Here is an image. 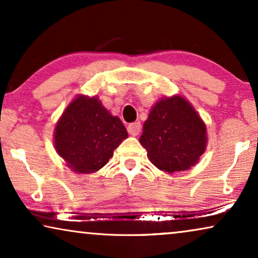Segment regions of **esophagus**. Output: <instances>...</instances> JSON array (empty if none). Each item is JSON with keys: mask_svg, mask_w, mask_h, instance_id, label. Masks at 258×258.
Here are the masks:
<instances>
[{"mask_svg": "<svg viewBox=\"0 0 258 258\" xmlns=\"http://www.w3.org/2000/svg\"><path fill=\"white\" fill-rule=\"evenodd\" d=\"M141 128H142V126H141L140 122L130 123V124L128 125V133L133 136H137L141 132Z\"/></svg>", "mask_w": 258, "mask_h": 258, "instance_id": "esophagus-1", "label": "esophagus"}]
</instances>
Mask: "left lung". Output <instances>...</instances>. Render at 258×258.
Returning <instances> with one entry per match:
<instances>
[{
  "label": "left lung",
  "mask_w": 258,
  "mask_h": 258,
  "mask_svg": "<svg viewBox=\"0 0 258 258\" xmlns=\"http://www.w3.org/2000/svg\"><path fill=\"white\" fill-rule=\"evenodd\" d=\"M207 141L202 118L179 95L156 102L140 137L151 163L168 174L195 165L206 150Z\"/></svg>",
  "instance_id": "1"
}]
</instances>
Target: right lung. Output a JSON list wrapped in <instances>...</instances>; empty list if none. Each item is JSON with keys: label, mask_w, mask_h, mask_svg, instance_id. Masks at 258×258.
I'll return each mask as SVG.
<instances>
[{"label": "right lung", "mask_w": 258, "mask_h": 258, "mask_svg": "<svg viewBox=\"0 0 258 258\" xmlns=\"http://www.w3.org/2000/svg\"><path fill=\"white\" fill-rule=\"evenodd\" d=\"M126 137L128 133L121 119L112 116L98 97L79 95L58 119L54 143L70 169L90 174L108 163Z\"/></svg>", "instance_id": "right-lung-1"}]
</instances>
